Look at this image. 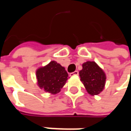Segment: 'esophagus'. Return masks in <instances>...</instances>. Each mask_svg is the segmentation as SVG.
<instances>
[{
    "label": "esophagus",
    "mask_w": 131,
    "mask_h": 131,
    "mask_svg": "<svg viewBox=\"0 0 131 131\" xmlns=\"http://www.w3.org/2000/svg\"><path fill=\"white\" fill-rule=\"evenodd\" d=\"M79 74V71H73L72 73H70V76L71 77H73V76H76V75H78Z\"/></svg>",
    "instance_id": "obj_1"
}]
</instances>
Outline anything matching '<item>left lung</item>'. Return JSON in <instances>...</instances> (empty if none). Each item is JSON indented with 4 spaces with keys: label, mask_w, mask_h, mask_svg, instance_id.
I'll use <instances>...</instances> for the list:
<instances>
[{
    "label": "left lung",
    "mask_w": 131,
    "mask_h": 131,
    "mask_svg": "<svg viewBox=\"0 0 131 131\" xmlns=\"http://www.w3.org/2000/svg\"><path fill=\"white\" fill-rule=\"evenodd\" d=\"M79 73L89 94L94 95L102 92L106 82V74L95 62L83 63L82 69Z\"/></svg>",
    "instance_id": "8db88e82"
}]
</instances>
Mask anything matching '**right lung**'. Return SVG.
Returning a JSON list of instances; mask_svg holds the SVG:
<instances>
[{
	"label": "right lung",
	"instance_id": "right-lung-1",
	"mask_svg": "<svg viewBox=\"0 0 131 131\" xmlns=\"http://www.w3.org/2000/svg\"><path fill=\"white\" fill-rule=\"evenodd\" d=\"M36 78L40 88L47 93L56 94L60 91L69 77L64 67L55 61H51L36 71Z\"/></svg>",
	"mask_w": 131,
	"mask_h": 131
}]
</instances>
